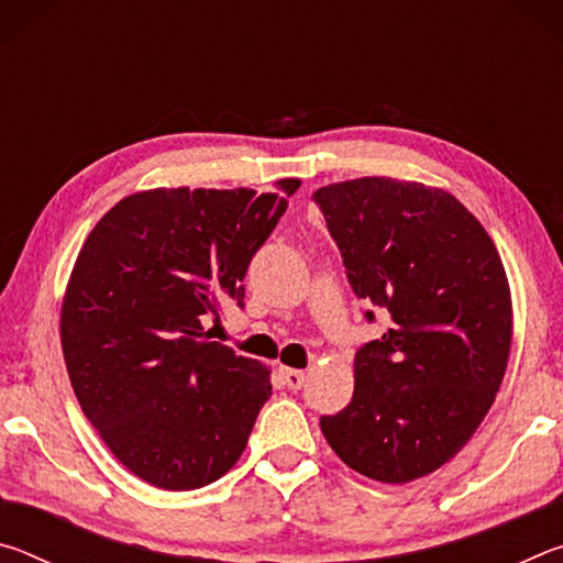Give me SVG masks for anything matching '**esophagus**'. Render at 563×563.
<instances>
[{"mask_svg": "<svg viewBox=\"0 0 563 563\" xmlns=\"http://www.w3.org/2000/svg\"><path fill=\"white\" fill-rule=\"evenodd\" d=\"M283 383L288 385V389H300L305 383V373L302 369H292V367H280Z\"/></svg>", "mask_w": 563, "mask_h": 563, "instance_id": "1", "label": "esophagus"}]
</instances>
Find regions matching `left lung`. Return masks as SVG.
<instances>
[{
	"label": "left lung",
	"instance_id": "1",
	"mask_svg": "<svg viewBox=\"0 0 563 563\" xmlns=\"http://www.w3.org/2000/svg\"><path fill=\"white\" fill-rule=\"evenodd\" d=\"M312 198L350 288L389 316L383 338L357 350L350 405L320 417V430L369 479H419L470 442L507 373L511 292L499 251L442 188L369 176Z\"/></svg>",
	"mask_w": 563,
	"mask_h": 563
}]
</instances>
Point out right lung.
<instances>
[{"label": "right lung", "instance_id": "1", "mask_svg": "<svg viewBox=\"0 0 563 563\" xmlns=\"http://www.w3.org/2000/svg\"><path fill=\"white\" fill-rule=\"evenodd\" d=\"M285 208L251 188L141 190L81 245L62 305L66 373L113 456L158 489L221 479L273 393L271 369L206 322L228 298L243 308L247 265Z\"/></svg>", "mask_w": 563, "mask_h": 563}]
</instances>
